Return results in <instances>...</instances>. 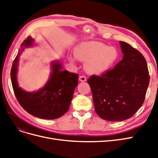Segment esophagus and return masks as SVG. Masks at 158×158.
<instances>
[{
    "instance_id": "obj_1",
    "label": "esophagus",
    "mask_w": 158,
    "mask_h": 158,
    "mask_svg": "<svg viewBox=\"0 0 158 158\" xmlns=\"http://www.w3.org/2000/svg\"><path fill=\"white\" fill-rule=\"evenodd\" d=\"M79 80L81 82H84V81H86V77H84V76H80L79 77Z\"/></svg>"
}]
</instances>
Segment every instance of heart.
I'll use <instances>...</instances> for the list:
<instances>
[{"instance_id":"heart-1","label":"heart","mask_w":158,"mask_h":158,"mask_svg":"<svg viewBox=\"0 0 158 158\" xmlns=\"http://www.w3.org/2000/svg\"><path fill=\"white\" fill-rule=\"evenodd\" d=\"M74 56H68V60L75 64L77 60L85 62L84 67L87 73L101 75L106 73L117 61L118 53L115 47L95 41H84L74 49Z\"/></svg>"}]
</instances>
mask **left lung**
Returning a JSON list of instances; mask_svg holds the SVG:
<instances>
[{
    "mask_svg": "<svg viewBox=\"0 0 158 158\" xmlns=\"http://www.w3.org/2000/svg\"><path fill=\"white\" fill-rule=\"evenodd\" d=\"M123 60L101 77L87 80L97 115L106 121H123L133 116L144 100L150 77L144 56L120 41Z\"/></svg>",
    "mask_w": 158,
    "mask_h": 158,
    "instance_id": "8db88e82",
    "label": "left lung"
}]
</instances>
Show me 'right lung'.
I'll list each match as a JSON object with an SVG mask.
<instances>
[{
	"mask_svg": "<svg viewBox=\"0 0 158 158\" xmlns=\"http://www.w3.org/2000/svg\"><path fill=\"white\" fill-rule=\"evenodd\" d=\"M36 44L30 36L22 43L11 69L12 86L18 102L30 114L43 119L58 118L69 110L74 91L78 85V75L63 71L60 61L55 60L51 62L49 78L42 87L32 92L22 89L17 81L19 57L25 49Z\"/></svg>",
	"mask_w": 158,
	"mask_h": 158,
	"instance_id": "1",
	"label": "right lung"
}]
</instances>
